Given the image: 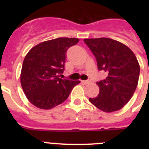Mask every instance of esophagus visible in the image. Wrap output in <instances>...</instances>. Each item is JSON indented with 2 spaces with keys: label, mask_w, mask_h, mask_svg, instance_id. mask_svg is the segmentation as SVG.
Instances as JSON below:
<instances>
[{
  "label": "esophagus",
  "mask_w": 149,
  "mask_h": 149,
  "mask_svg": "<svg viewBox=\"0 0 149 149\" xmlns=\"http://www.w3.org/2000/svg\"><path fill=\"white\" fill-rule=\"evenodd\" d=\"M81 82L83 83V84H89V83H90V80H86V81H82Z\"/></svg>",
  "instance_id": "1"
}]
</instances>
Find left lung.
Listing matches in <instances>:
<instances>
[{"instance_id":"left-lung-1","label":"left lung","mask_w":149,"mask_h":149,"mask_svg":"<svg viewBox=\"0 0 149 149\" xmlns=\"http://www.w3.org/2000/svg\"><path fill=\"white\" fill-rule=\"evenodd\" d=\"M84 42L95 56L98 70L107 74L96 83L99 94L89 101L107 113L120 110L137 86L140 68L136 56L128 47L109 38L85 39Z\"/></svg>"}]
</instances>
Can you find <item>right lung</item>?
Instances as JSON below:
<instances>
[{"instance_id": "1", "label": "right lung", "mask_w": 149, "mask_h": 149, "mask_svg": "<svg viewBox=\"0 0 149 149\" xmlns=\"http://www.w3.org/2000/svg\"><path fill=\"white\" fill-rule=\"evenodd\" d=\"M79 42L75 38H57L30 49L24 60L21 84L30 103L48 110L68 98L80 81L60 77L65 69L66 51Z\"/></svg>"}]
</instances>
